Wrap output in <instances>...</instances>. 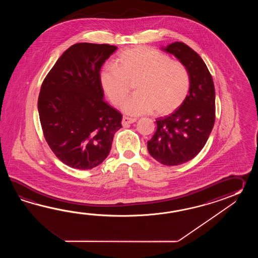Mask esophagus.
Masks as SVG:
<instances>
[{"mask_svg": "<svg viewBox=\"0 0 258 258\" xmlns=\"http://www.w3.org/2000/svg\"><path fill=\"white\" fill-rule=\"evenodd\" d=\"M135 121H137V119H135V118L123 117V118H122V120H121V124H122L123 126H125V125H127V124H131V123H134Z\"/></svg>", "mask_w": 258, "mask_h": 258, "instance_id": "1", "label": "esophagus"}]
</instances>
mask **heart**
I'll list each match as a JSON object with an SVG mask.
<instances>
[{"instance_id":"1","label":"heart","mask_w":258,"mask_h":258,"mask_svg":"<svg viewBox=\"0 0 258 258\" xmlns=\"http://www.w3.org/2000/svg\"><path fill=\"white\" fill-rule=\"evenodd\" d=\"M101 88L110 102L121 105L135 84V92L121 109L130 115L152 112L167 115L177 110L186 99L190 75L179 60L145 46L121 51L115 66H106L100 72Z\"/></svg>"}]
</instances>
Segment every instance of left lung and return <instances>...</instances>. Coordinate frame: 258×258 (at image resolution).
Masks as SVG:
<instances>
[{"label":"left lung","mask_w":258,"mask_h":258,"mask_svg":"<svg viewBox=\"0 0 258 258\" xmlns=\"http://www.w3.org/2000/svg\"><path fill=\"white\" fill-rule=\"evenodd\" d=\"M162 49L185 66L190 89L175 111L156 120L148 149L161 164L176 166L194 159L209 139L215 122L214 83L205 61L186 44L174 42Z\"/></svg>","instance_id":"8db88e82"}]
</instances>
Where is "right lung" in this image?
I'll return each instance as SVG.
<instances>
[{
	"label": "right lung",
	"instance_id": "add662e5",
	"mask_svg": "<svg viewBox=\"0 0 258 258\" xmlns=\"http://www.w3.org/2000/svg\"><path fill=\"white\" fill-rule=\"evenodd\" d=\"M116 49L109 44H75L41 85L38 110L44 137L55 156L74 169L100 164L121 128V114L103 99L99 81L101 66Z\"/></svg>",
	"mask_w": 258,
	"mask_h": 258
}]
</instances>
